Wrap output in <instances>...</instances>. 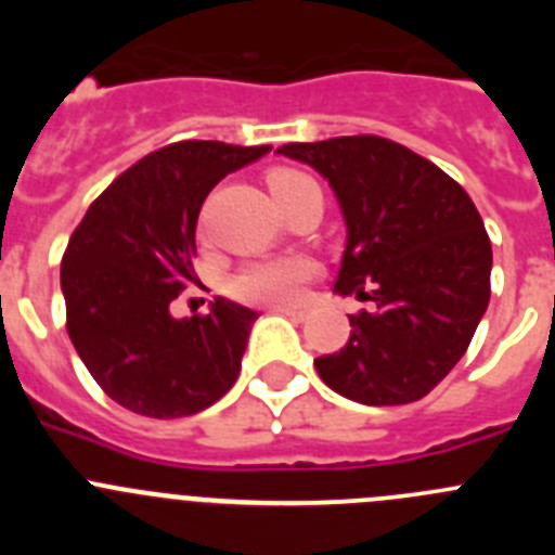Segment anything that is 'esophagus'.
Segmentation results:
<instances>
[{"mask_svg":"<svg viewBox=\"0 0 555 555\" xmlns=\"http://www.w3.org/2000/svg\"><path fill=\"white\" fill-rule=\"evenodd\" d=\"M272 311H278V313H283V317H288V320H297V322H302L308 317V311L306 308H288V306H278V308H272Z\"/></svg>","mask_w":555,"mask_h":555,"instance_id":"1","label":"esophagus"}]
</instances>
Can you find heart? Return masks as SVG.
<instances>
[{"mask_svg": "<svg viewBox=\"0 0 555 555\" xmlns=\"http://www.w3.org/2000/svg\"><path fill=\"white\" fill-rule=\"evenodd\" d=\"M297 180H306V175L292 169H278L269 175V191L288 189ZM313 274V261L302 255H274V258H258V261L244 263L238 272L230 278V294L235 300L255 302V306H286L300 297L302 283Z\"/></svg>", "mask_w": 555, "mask_h": 555, "instance_id": "heart-1", "label": "heart"}]
</instances>
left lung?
<instances>
[{
  "label": "left lung",
  "mask_w": 555,
  "mask_h": 555,
  "mask_svg": "<svg viewBox=\"0 0 555 555\" xmlns=\"http://www.w3.org/2000/svg\"><path fill=\"white\" fill-rule=\"evenodd\" d=\"M278 152L313 166L338 199L347 247L333 292L375 302L317 372L356 403H414L459 364L489 306L492 244L478 208L439 166L380 135Z\"/></svg>",
  "instance_id": "obj_1"
}]
</instances>
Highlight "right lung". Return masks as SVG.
<instances>
[{"instance_id":"add662e5","label":"right lung","mask_w":555,"mask_h":555,"mask_svg":"<svg viewBox=\"0 0 555 555\" xmlns=\"http://www.w3.org/2000/svg\"><path fill=\"white\" fill-rule=\"evenodd\" d=\"M272 146L178 141L130 166L86 210L61 263L66 331L111 400L155 420L191 416L230 391L258 313L217 297L169 311L194 274L210 189Z\"/></svg>"}]
</instances>
